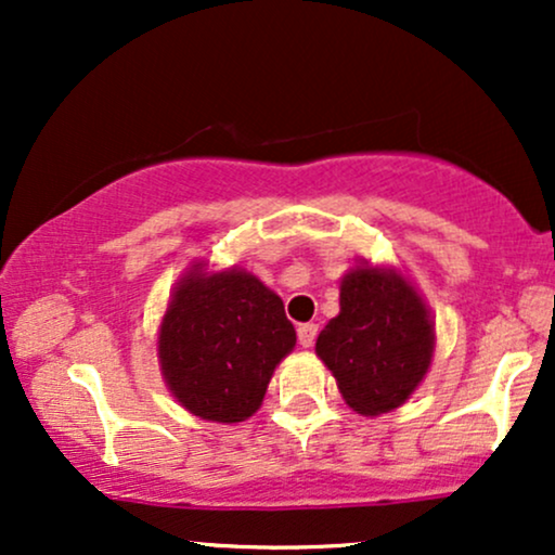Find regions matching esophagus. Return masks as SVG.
I'll return each mask as SVG.
<instances>
[{
  "label": "esophagus",
  "instance_id": "obj_1",
  "mask_svg": "<svg viewBox=\"0 0 555 555\" xmlns=\"http://www.w3.org/2000/svg\"><path fill=\"white\" fill-rule=\"evenodd\" d=\"M315 336H318V326H315V323H302V326L297 328V339H299V344H302L305 349L313 347Z\"/></svg>",
  "mask_w": 555,
  "mask_h": 555
}]
</instances>
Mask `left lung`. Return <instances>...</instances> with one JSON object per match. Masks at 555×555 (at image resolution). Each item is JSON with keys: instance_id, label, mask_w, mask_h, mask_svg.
Listing matches in <instances>:
<instances>
[{"instance_id": "obj_1", "label": "left lung", "mask_w": 555, "mask_h": 555, "mask_svg": "<svg viewBox=\"0 0 555 555\" xmlns=\"http://www.w3.org/2000/svg\"><path fill=\"white\" fill-rule=\"evenodd\" d=\"M436 352V321L415 284L367 260L344 273L339 315L318 334L315 354L358 415L378 417L415 393Z\"/></svg>"}]
</instances>
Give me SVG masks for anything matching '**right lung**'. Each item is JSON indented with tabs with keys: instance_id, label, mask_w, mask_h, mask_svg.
<instances>
[{
	"instance_id": "right-lung-1",
	"label": "right lung",
	"mask_w": 555,
	"mask_h": 555,
	"mask_svg": "<svg viewBox=\"0 0 555 555\" xmlns=\"http://www.w3.org/2000/svg\"><path fill=\"white\" fill-rule=\"evenodd\" d=\"M295 344L282 297L256 273L195 260L171 289L156 352L164 384L190 415L232 425L260 410Z\"/></svg>"
}]
</instances>
